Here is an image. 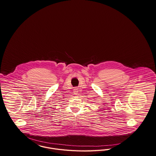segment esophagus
Segmentation results:
<instances>
[{
	"instance_id": "34e87169",
	"label": "esophagus",
	"mask_w": 156,
	"mask_h": 156,
	"mask_svg": "<svg viewBox=\"0 0 156 156\" xmlns=\"http://www.w3.org/2000/svg\"><path fill=\"white\" fill-rule=\"evenodd\" d=\"M74 94H77V93H78V89H77V88H75L74 89Z\"/></svg>"
}]
</instances>
